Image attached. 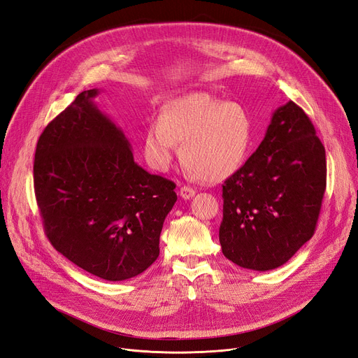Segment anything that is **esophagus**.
<instances>
[{"mask_svg":"<svg viewBox=\"0 0 358 358\" xmlns=\"http://www.w3.org/2000/svg\"><path fill=\"white\" fill-rule=\"evenodd\" d=\"M194 194H196V190L192 189V187H189V185H184V187L180 189V196H181L182 199H185V200L192 199Z\"/></svg>","mask_w":358,"mask_h":358,"instance_id":"1","label":"esophagus"}]
</instances>
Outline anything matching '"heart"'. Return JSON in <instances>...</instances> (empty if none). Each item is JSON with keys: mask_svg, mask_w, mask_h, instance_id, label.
I'll return each mask as SVG.
<instances>
[{"mask_svg": "<svg viewBox=\"0 0 358 358\" xmlns=\"http://www.w3.org/2000/svg\"><path fill=\"white\" fill-rule=\"evenodd\" d=\"M253 138V121L244 105L192 92L162 105L159 118L145 130L143 153L153 169L164 171L181 143L182 165L196 178L217 182L244 165Z\"/></svg>", "mask_w": 358, "mask_h": 358, "instance_id": "b5f03b06", "label": "heart"}]
</instances>
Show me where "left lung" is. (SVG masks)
Returning a JSON list of instances; mask_svg holds the SVG:
<instances>
[{"mask_svg": "<svg viewBox=\"0 0 358 358\" xmlns=\"http://www.w3.org/2000/svg\"><path fill=\"white\" fill-rule=\"evenodd\" d=\"M324 189V148L289 101L276 108L257 150L222 185L224 256L257 272L282 266L313 237Z\"/></svg>", "mask_w": 358, "mask_h": 358, "instance_id": "left-lung-1", "label": "left lung"}]
</instances>
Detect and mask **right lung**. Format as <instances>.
<instances>
[{"mask_svg": "<svg viewBox=\"0 0 358 358\" xmlns=\"http://www.w3.org/2000/svg\"><path fill=\"white\" fill-rule=\"evenodd\" d=\"M85 90L41 134L34 181L55 250L105 281L145 272L159 256L176 184L134 162L129 138Z\"/></svg>", "mask_w": 358, "mask_h": 358, "instance_id": "obj_1", "label": "right lung"}]
</instances>
